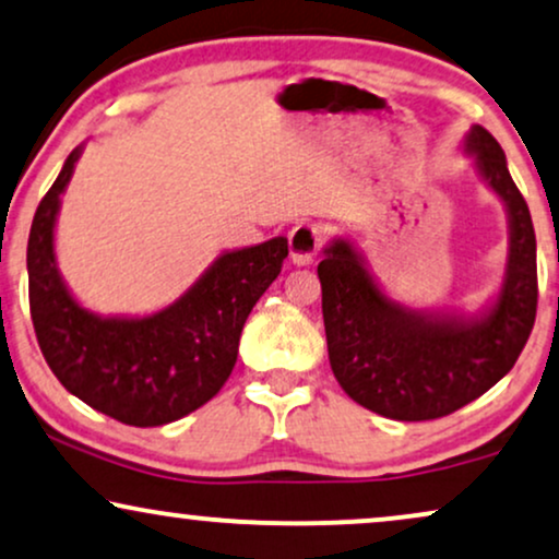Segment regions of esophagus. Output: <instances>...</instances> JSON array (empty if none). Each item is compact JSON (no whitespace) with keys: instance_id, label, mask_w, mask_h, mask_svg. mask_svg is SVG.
<instances>
[{"instance_id":"34e87169","label":"esophagus","mask_w":559,"mask_h":559,"mask_svg":"<svg viewBox=\"0 0 559 559\" xmlns=\"http://www.w3.org/2000/svg\"><path fill=\"white\" fill-rule=\"evenodd\" d=\"M322 247V231L312 224H299L288 235V250L296 265H309Z\"/></svg>"}]
</instances>
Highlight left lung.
<instances>
[{"mask_svg":"<svg viewBox=\"0 0 559 559\" xmlns=\"http://www.w3.org/2000/svg\"><path fill=\"white\" fill-rule=\"evenodd\" d=\"M464 154L508 214V260L496 299L477 314L418 312L390 299L348 239L335 237L317 265L330 366L345 394L392 420H433L496 386L532 335L536 237L506 154L483 126Z\"/></svg>","mask_w":559,"mask_h":559,"instance_id":"1","label":"left lung"}]
</instances>
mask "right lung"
I'll return each instance as SVG.
<instances>
[{
  "mask_svg": "<svg viewBox=\"0 0 559 559\" xmlns=\"http://www.w3.org/2000/svg\"><path fill=\"white\" fill-rule=\"evenodd\" d=\"M82 146L33 216L27 288L35 337L56 379L97 413L152 428L186 418L222 390L237 364L239 335L288 255L286 237L222 252L169 307L146 317L84 309L56 265L53 229Z\"/></svg>",
  "mask_w": 559,
  "mask_h": 559,
  "instance_id": "right-lung-1",
  "label": "right lung"
}]
</instances>
